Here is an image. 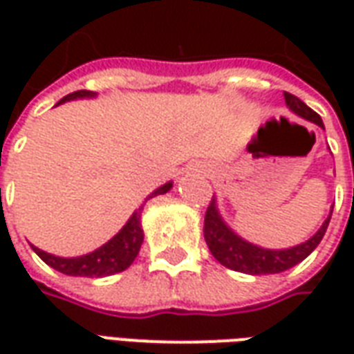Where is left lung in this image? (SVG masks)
<instances>
[{
  "instance_id": "1",
  "label": "left lung",
  "mask_w": 354,
  "mask_h": 354,
  "mask_svg": "<svg viewBox=\"0 0 354 354\" xmlns=\"http://www.w3.org/2000/svg\"><path fill=\"white\" fill-rule=\"evenodd\" d=\"M284 102L296 115L304 117V119L311 121L320 129H324V123H322L319 113L313 111L297 96L284 93ZM330 218H332V210H330L326 220L322 222L319 231L301 245L274 250V248H263V246L252 245L241 235H237L227 223L223 222L222 214L218 210V205H216V197H212L207 208V214H205L203 231H205V241H207L208 250L223 267H230L233 271H241V273L246 274H273L282 273L290 267L297 266L299 261H304L322 241L328 230Z\"/></svg>"
}]
</instances>
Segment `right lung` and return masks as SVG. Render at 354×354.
Wrapping results in <instances>:
<instances>
[{"mask_svg":"<svg viewBox=\"0 0 354 354\" xmlns=\"http://www.w3.org/2000/svg\"><path fill=\"white\" fill-rule=\"evenodd\" d=\"M94 96H96V93H93V91H77V93L64 96L57 106L64 104V102L77 100V98H94ZM170 189H172V182H167L161 187H157L151 195H147L146 201L153 199L157 195H165ZM146 201L140 205L138 210L132 212L129 222L124 223L117 235H113L106 245H102L100 248H96L93 252L83 254L77 258H60L55 254L39 250L37 246H32V248L47 266L57 269L60 273L70 274V277H108V274L121 273L127 267H131L134 258L138 256L140 246L144 243L142 210H144Z\"/></svg>","mask_w":354,"mask_h":354,"instance_id":"right-lung-1","label":"right lung"}]
</instances>
